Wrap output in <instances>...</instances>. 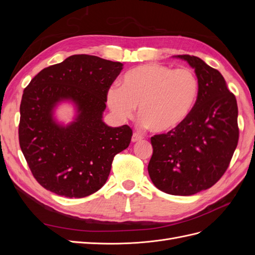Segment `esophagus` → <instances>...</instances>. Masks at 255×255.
Wrapping results in <instances>:
<instances>
[{"label": "esophagus", "mask_w": 255, "mask_h": 255, "mask_svg": "<svg viewBox=\"0 0 255 255\" xmlns=\"http://www.w3.org/2000/svg\"><path fill=\"white\" fill-rule=\"evenodd\" d=\"M142 136L141 135H139L138 133H134L133 134V136H132V141L133 142H137V141H140L141 139H142Z\"/></svg>", "instance_id": "34e87169"}]
</instances>
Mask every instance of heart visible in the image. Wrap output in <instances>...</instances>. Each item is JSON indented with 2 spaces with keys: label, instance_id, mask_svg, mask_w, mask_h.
Wrapping results in <instances>:
<instances>
[{
  "label": "heart",
  "instance_id": "b5f03b06",
  "mask_svg": "<svg viewBox=\"0 0 255 255\" xmlns=\"http://www.w3.org/2000/svg\"><path fill=\"white\" fill-rule=\"evenodd\" d=\"M199 80L188 68L160 64L138 66L126 73L122 86L107 91V104L121 120L134 116L138 106L141 125L153 132L171 130L186 120L197 102Z\"/></svg>",
  "mask_w": 255,
  "mask_h": 255
}]
</instances>
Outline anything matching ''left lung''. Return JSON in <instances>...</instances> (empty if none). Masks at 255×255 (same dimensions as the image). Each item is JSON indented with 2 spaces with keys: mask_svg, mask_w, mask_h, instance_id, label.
<instances>
[{
  "mask_svg": "<svg viewBox=\"0 0 255 255\" xmlns=\"http://www.w3.org/2000/svg\"><path fill=\"white\" fill-rule=\"evenodd\" d=\"M195 68L197 102L182 125L151 137L153 184L169 195L191 196L225 174L238 143V109L221 73L197 56L179 55Z\"/></svg>",
  "mask_w": 255,
  "mask_h": 255,
  "instance_id": "obj_1",
  "label": "left lung"
}]
</instances>
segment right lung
Listing matches in <instances>:
<instances>
[{"label": "right lung", "instance_id": "add662e5", "mask_svg": "<svg viewBox=\"0 0 255 255\" xmlns=\"http://www.w3.org/2000/svg\"><path fill=\"white\" fill-rule=\"evenodd\" d=\"M122 64L79 54L44 68L23 91L19 143L33 176L43 188L67 198H84L98 191L110 175L116 154L133 136L128 125L110 128L102 121L107 91ZM71 99L79 116L60 127L52 107Z\"/></svg>", "mask_w": 255, "mask_h": 255}]
</instances>
